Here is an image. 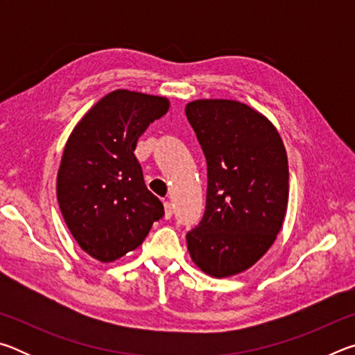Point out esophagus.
Listing matches in <instances>:
<instances>
[{"label":"esophagus","mask_w":355,"mask_h":355,"mask_svg":"<svg viewBox=\"0 0 355 355\" xmlns=\"http://www.w3.org/2000/svg\"><path fill=\"white\" fill-rule=\"evenodd\" d=\"M172 213H173V209H172V205L169 202H164V218L166 219H171L172 218Z\"/></svg>","instance_id":"34e87169"}]
</instances>
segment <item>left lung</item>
<instances>
[{"instance_id": "obj_1", "label": "left lung", "mask_w": 355, "mask_h": 355, "mask_svg": "<svg viewBox=\"0 0 355 355\" xmlns=\"http://www.w3.org/2000/svg\"><path fill=\"white\" fill-rule=\"evenodd\" d=\"M184 111L208 167L205 214L186 235L188 250L200 271L232 277L254 266L282 230L286 150L271 120L241 101L200 98Z\"/></svg>"}]
</instances>
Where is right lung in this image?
<instances>
[{
    "label": "right lung",
    "instance_id": "obj_1",
    "mask_svg": "<svg viewBox=\"0 0 355 355\" xmlns=\"http://www.w3.org/2000/svg\"><path fill=\"white\" fill-rule=\"evenodd\" d=\"M159 95L117 89L100 98L65 142L56 194L80 248L111 263L139 248L164 208L144 183L135 156L139 136L169 111Z\"/></svg>",
    "mask_w": 355,
    "mask_h": 355
}]
</instances>
